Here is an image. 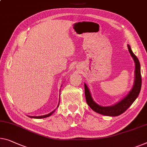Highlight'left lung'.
<instances>
[{"mask_svg": "<svg viewBox=\"0 0 147 147\" xmlns=\"http://www.w3.org/2000/svg\"><path fill=\"white\" fill-rule=\"evenodd\" d=\"M131 57L134 60L135 64V81L132 88L129 92V93L124 98L116 103L114 105L110 106H101L94 101L92 97L90 92L86 84L84 83V92L86 97V102L90 108L100 114L107 116H118L125 112L127 109L132 105L135 100L139 96L141 88L142 79L141 74V66H140L139 61L136 55L133 53L129 45H127Z\"/></svg>", "mask_w": 147, "mask_h": 147, "instance_id": "left-lung-1", "label": "left lung"}]
</instances>
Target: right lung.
Masks as SVG:
<instances>
[{"label": "right lung", "mask_w": 147, "mask_h": 147, "mask_svg": "<svg viewBox=\"0 0 147 147\" xmlns=\"http://www.w3.org/2000/svg\"><path fill=\"white\" fill-rule=\"evenodd\" d=\"M59 104H58V106H57V108H58L59 107ZM57 109V108H56ZM55 109H54L53 111H51V113H48V114H46V115H41V116H29L30 117H32V118H36V119H41V118H45V117H49L50 115H51L55 111Z\"/></svg>", "instance_id": "obj_1"}]
</instances>
